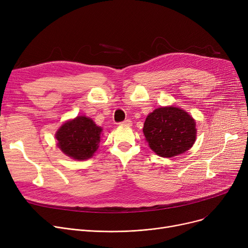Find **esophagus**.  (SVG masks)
Segmentation results:
<instances>
[{"label": "esophagus", "mask_w": 248, "mask_h": 248, "mask_svg": "<svg viewBox=\"0 0 248 248\" xmlns=\"http://www.w3.org/2000/svg\"><path fill=\"white\" fill-rule=\"evenodd\" d=\"M120 124H121V125L129 126V125H132V121H131V120H125V121H124V122L120 123Z\"/></svg>", "instance_id": "esophagus-1"}]
</instances>
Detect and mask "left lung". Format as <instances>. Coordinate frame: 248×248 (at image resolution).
<instances>
[{
  "instance_id": "obj_1",
  "label": "left lung",
  "mask_w": 248,
  "mask_h": 248,
  "mask_svg": "<svg viewBox=\"0 0 248 248\" xmlns=\"http://www.w3.org/2000/svg\"><path fill=\"white\" fill-rule=\"evenodd\" d=\"M142 132L149 147L163 158H172L192 148L196 140V123L184 109L159 108L145 121Z\"/></svg>"
}]
</instances>
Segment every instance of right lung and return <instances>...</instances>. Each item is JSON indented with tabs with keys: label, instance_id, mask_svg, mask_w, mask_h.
Wrapping results in <instances>:
<instances>
[{
	"label": "right lung",
	"instance_id": "add662e5",
	"mask_svg": "<svg viewBox=\"0 0 248 248\" xmlns=\"http://www.w3.org/2000/svg\"><path fill=\"white\" fill-rule=\"evenodd\" d=\"M102 128L86 117L79 115L64 123L55 138L58 148L68 157L82 161L91 158L98 149Z\"/></svg>",
	"mask_w": 248,
	"mask_h": 248
}]
</instances>
